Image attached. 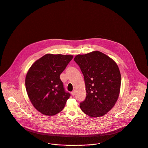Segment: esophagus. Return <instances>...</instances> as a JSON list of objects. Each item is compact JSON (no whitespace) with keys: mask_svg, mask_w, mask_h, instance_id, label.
Segmentation results:
<instances>
[{"mask_svg":"<svg viewBox=\"0 0 148 148\" xmlns=\"http://www.w3.org/2000/svg\"><path fill=\"white\" fill-rule=\"evenodd\" d=\"M75 90H73L72 92H71V95H72V96H74L75 95Z\"/></svg>","mask_w":148,"mask_h":148,"instance_id":"obj_1","label":"esophagus"}]
</instances>
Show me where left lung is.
<instances>
[{
	"label": "left lung",
	"instance_id": "8db88e82",
	"mask_svg": "<svg viewBox=\"0 0 148 148\" xmlns=\"http://www.w3.org/2000/svg\"><path fill=\"white\" fill-rule=\"evenodd\" d=\"M74 60L81 69L86 86L81 110L93 118L104 115L114 106L120 93L121 75L117 64L100 51L78 55Z\"/></svg>",
	"mask_w": 148,
	"mask_h": 148
}]
</instances>
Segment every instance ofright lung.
<instances>
[{"mask_svg": "<svg viewBox=\"0 0 148 148\" xmlns=\"http://www.w3.org/2000/svg\"><path fill=\"white\" fill-rule=\"evenodd\" d=\"M73 55L46 54L29 69L25 86L33 107L45 115L53 116L64 108L70 94L64 90L60 79Z\"/></svg>", "mask_w": 148, "mask_h": 148, "instance_id": "1", "label": "right lung"}]
</instances>
